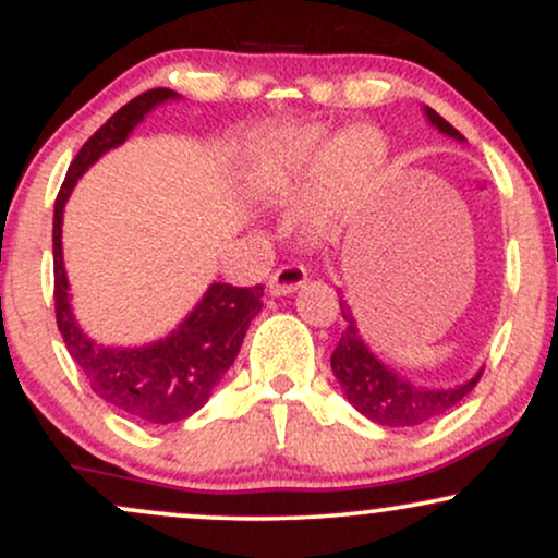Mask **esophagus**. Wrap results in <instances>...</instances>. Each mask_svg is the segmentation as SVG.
Instances as JSON below:
<instances>
[{"label":"esophagus","mask_w":558,"mask_h":558,"mask_svg":"<svg viewBox=\"0 0 558 558\" xmlns=\"http://www.w3.org/2000/svg\"><path fill=\"white\" fill-rule=\"evenodd\" d=\"M304 283H306L304 267L286 265V267H278V270L270 275V280H267V291H270V296H288V293H293Z\"/></svg>","instance_id":"34e87169"}]
</instances>
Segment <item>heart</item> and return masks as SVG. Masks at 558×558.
Here are the masks:
<instances>
[{
  "instance_id": "heart-1",
  "label": "heart",
  "mask_w": 558,
  "mask_h": 558,
  "mask_svg": "<svg viewBox=\"0 0 558 558\" xmlns=\"http://www.w3.org/2000/svg\"><path fill=\"white\" fill-rule=\"evenodd\" d=\"M383 159L386 146L367 125L345 128L332 141L323 125L293 128L248 159L243 191L257 202H286L317 175L299 217L312 235H330L364 202Z\"/></svg>"
}]
</instances>
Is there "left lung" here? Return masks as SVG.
I'll use <instances>...</instances> for the list:
<instances>
[{
  "label": "left lung",
  "mask_w": 558,
  "mask_h": 558,
  "mask_svg": "<svg viewBox=\"0 0 558 558\" xmlns=\"http://www.w3.org/2000/svg\"><path fill=\"white\" fill-rule=\"evenodd\" d=\"M422 112H425L427 123H430L435 131L459 141V144H464L462 133H459L451 123H446L433 107H425ZM338 296H341V315L345 328L341 332V341H338L336 351H332L330 356V367L345 399H349L351 407L360 414H364L367 420H373L383 427L425 425V422L440 417L448 409L457 407V403L477 386L483 369H477L470 380L448 388L417 386L414 380L396 373L390 364L377 360V354L369 349L367 341L362 338L360 328H356V317L354 312H351L349 301L343 299L341 291H338Z\"/></svg>",
  "instance_id": "obj_1"
}]
</instances>
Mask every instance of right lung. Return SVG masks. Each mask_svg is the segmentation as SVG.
<instances>
[{
	"instance_id": "obj_1",
	"label": "right lung",
	"mask_w": 558,
	"mask_h": 558,
	"mask_svg": "<svg viewBox=\"0 0 558 558\" xmlns=\"http://www.w3.org/2000/svg\"><path fill=\"white\" fill-rule=\"evenodd\" d=\"M181 99L172 88H151L128 101L83 144L54 202V310L70 356L99 399L128 417L170 425L198 412L239 356L248 323L259 315L265 288L213 283L178 328L144 345H105L75 319L62 259V215L78 178L99 157L118 149L155 107Z\"/></svg>"
}]
</instances>
